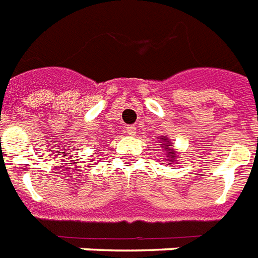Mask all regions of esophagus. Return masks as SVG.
I'll use <instances>...</instances> for the list:
<instances>
[{"label": "esophagus", "mask_w": 258, "mask_h": 258, "mask_svg": "<svg viewBox=\"0 0 258 258\" xmlns=\"http://www.w3.org/2000/svg\"><path fill=\"white\" fill-rule=\"evenodd\" d=\"M125 133L128 134L130 137H135V134H137V128H135L134 125H128V127H125Z\"/></svg>", "instance_id": "34e87169"}]
</instances>
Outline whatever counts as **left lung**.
I'll return each instance as SVG.
<instances>
[{
  "label": "left lung",
  "instance_id": "8db88e82",
  "mask_svg": "<svg viewBox=\"0 0 258 258\" xmlns=\"http://www.w3.org/2000/svg\"><path fill=\"white\" fill-rule=\"evenodd\" d=\"M161 141L166 142V143H163V145H166V147H167V146H170V142H169V139H167V138L162 137ZM161 143H162V142H161ZM166 151H167V155H169L170 159H175V153H174V150L169 149V150H166Z\"/></svg>",
  "mask_w": 258,
  "mask_h": 258
}]
</instances>
